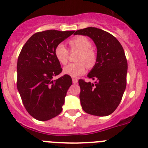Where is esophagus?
<instances>
[{
  "mask_svg": "<svg viewBox=\"0 0 148 148\" xmlns=\"http://www.w3.org/2000/svg\"><path fill=\"white\" fill-rule=\"evenodd\" d=\"M73 84H77V83H78V79H77V78H73Z\"/></svg>",
  "mask_w": 148,
  "mask_h": 148,
  "instance_id": "esophagus-1",
  "label": "esophagus"
}]
</instances>
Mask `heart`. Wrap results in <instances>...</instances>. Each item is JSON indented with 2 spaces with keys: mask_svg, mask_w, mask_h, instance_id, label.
Masks as SVG:
<instances>
[{
  "mask_svg": "<svg viewBox=\"0 0 148 148\" xmlns=\"http://www.w3.org/2000/svg\"><path fill=\"white\" fill-rule=\"evenodd\" d=\"M70 51H78L79 54L76 57L78 62L70 63L64 67V73L71 77H78L83 75L87 66L91 67L96 61V54L91 49V42L85 36H76L68 41ZM54 55L57 61L62 64L68 62L69 51L62 44H59L54 49ZM86 64H85V63Z\"/></svg>",
  "mask_w": 148,
  "mask_h": 148,
  "instance_id": "1",
  "label": "heart"
}]
</instances>
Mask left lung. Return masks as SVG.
<instances>
[{"label": "left lung", "mask_w": 148, "mask_h": 148, "mask_svg": "<svg viewBox=\"0 0 148 148\" xmlns=\"http://www.w3.org/2000/svg\"><path fill=\"white\" fill-rule=\"evenodd\" d=\"M74 35L88 36L97 49L96 63L88 74L94 83L78 81L81 106L88 114L107 116L118 108L126 89L128 64L124 51L112 35L99 28L89 27Z\"/></svg>", "instance_id": "left-lung-1"}]
</instances>
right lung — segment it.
Wrapping results in <instances>:
<instances>
[{"label": "right lung", "instance_id": "right-lung-1", "mask_svg": "<svg viewBox=\"0 0 148 148\" xmlns=\"http://www.w3.org/2000/svg\"><path fill=\"white\" fill-rule=\"evenodd\" d=\"M74 32H38L28 39L21 50L16 67L17 89L26 110L37 120H50L62 110L73 81L68 75L54 80L62 71L54 49Z\"/></svg>", "mask_w": 148, "mask_h": 148}]
</instances>
